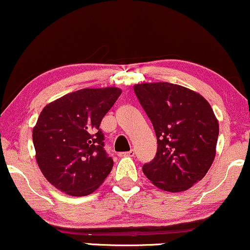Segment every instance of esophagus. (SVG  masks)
<instances>
[{
	"label": "esophagus",
	"mask_w": 250,
	"mask_h": 250,
	"mask_svg": "<svg viewBox=\"0 0 250 250\" xmlns=\"http://www.w3.org/2000/svg\"><path fill=\"white\" fill-rule=\"evenodd\" d=\"M120 157H134L135 156V152L134 150H130L128 151V152H122V153H119Z\"/></svg>",
	"instance_id": "1"
}]
</instances>
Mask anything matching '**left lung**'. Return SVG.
<instances>
[{"label": "left lung", "mask_w": 250, "mask_h": 250, "mask_svg": "<svg viewBox=\"0 0 250 250\" xmlns=\"http://www.w3.org/2000/svg\"><path fill=\"white\" fill-rule=\"evenodd\" d=\"M134 91L157 136L158 148L143 173L162 190L185 191L212 165L219 125L200 93L167 82L136 84Z\"/></svg>", "instance_id": "left-lung-1"}]
</instances>
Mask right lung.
Listing matches in <instances>:
<instances>
[{
    "label": "right lung",
    "mask_w": 250,
    "mask_h": 250,
    "mask_svg": "<svg viewBox=\"0 0 250 250\" xmlns=\"http://www.w3.org/2000/svg\"><path fill=\"white\" fill-rule=\"evenodd\" d=\"M119 87L82 88L41 110L32 131L38 166L47 181L70 196L100 187L114 165L99 129L121 94Z\"/></svg>",
    "instance_id": "obj_1"
}]
</instances>
